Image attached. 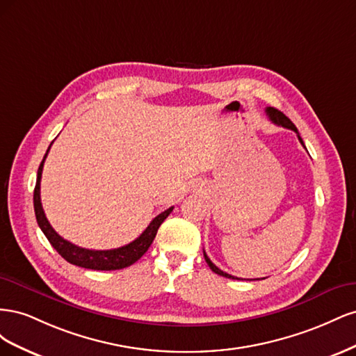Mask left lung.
I'll return each instance as SVG.
<instances>
[{
    "label": "left lung",
    "instance_id": "obj_1",
    "mask_svg": "<svg viewBox=\"0 0 356 356\" xmlns=\"http://www.w3.org/2000/svg\"><path fill=\"white\" fill-rule=\"evenodd\" d=\"M266 114L268 115V118H270V120H272L275 124H277V126H282V127H286V129H291V131H294V132L297 134V136H298V141H300L301 144H303V139L300 138L298 131H297V127L294 126V123L291 122L289 118H288L284 113H281L279 110L273 108V106H267V108H266ZM303 147H305V144H303ZM305 148H306V147H305ZM203 257H204V260H207L208 266L211 267V270H212L213 273H217V275L224 276V277H229V279H239V277H234V276H232V275H229V273L222 272L221 268H218L217 266H215V264L209 260V257L207 255V252H204V251H203Z\"/></svg>",
    "mask_w": 356,
    "mask_h": 356
}]
</instances>
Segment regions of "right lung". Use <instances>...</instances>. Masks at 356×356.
<instances>
[{"label": "right lung", "instance_id": "1", "mask_svg": "<svg viewBox=\"0 0 356 356\" xmlns=\"http://www.w3.org/2000/svg\"><path fill=\"white\" fill-rule=\"evenodd\" d=\"M50 149V147H49ZM47 149V153H49ZM47 153L42 159L41 165L37 172V184L34 188V211H35V217L37 222L40 225L41 232L46 234V238L51 243V246L60 254V257L65 258V260L74 266H80L84 268H92V270H118V268H124L132 266L135 261H138L141 258L149 245L153 243L157 230L160 227V224L163 222L168 215L174 209V207L166 209L165 212L159 213L157 217L149 222L148 227L143 232V234L139 236L138 239L134 242L127 243L122 248H115V250H106V251H95V250H86V248H80L77 245H74L53 230L50 222L46 218V213L42 211V204H41V197H40V181H41V174H42V166H44V160L47 157Z\"/></svg>", "mask_w": 356, "mask_h": 356}]
</instances>
